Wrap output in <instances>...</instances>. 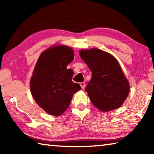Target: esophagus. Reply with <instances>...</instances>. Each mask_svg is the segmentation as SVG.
Listing matches in <instances>:
<instances>
[{
  "label": "esophagus",
  "instance_id": "1",
  "mask_svg": "<svg viewBox=\"0 0 154 154\" xmlns=\"http://www.w3.org/2000/svg\"><path fill=\"white\" fill-rule=\"evenodd\" d=\"M80 85H81V87H82V89H84L85 87V83L84 82H82V83H80Z\"/></svg>",
  "mask_w": 154,
  "mask_h": 154
}]
</instances>
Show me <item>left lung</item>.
I'll list each match as a JSON object with an SVG mask.
<instances>
[{
	"label": "left lung",
	"mask_w": 154,
	"mask_h": 154,
	"mask_svg": "<svg viewBox=\"0 0 154 154\" xmlns=\"http://www.w3.org/2000/svg\"><path fill=\"white\" fill-rule=\"evenodd\" d=\"M79 54L92 72L85 88L91 102L101 111L119 108L128 96L130 85L118 60L96 48L82 50Z\"/></svg>",
	"instance_id": "8db88e82"
}]
</instances>
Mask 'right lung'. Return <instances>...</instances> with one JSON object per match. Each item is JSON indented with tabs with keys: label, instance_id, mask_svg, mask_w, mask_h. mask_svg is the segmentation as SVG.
Here are the masks:
<instances>
[{
	"label": "right lung",
	"instance_id": "right-lung-1",
	"mask_svg": "<svg viewBox=\"0 0 154 154\" xmlns=\"http://www.w3.org/2000/svg\"><path fill=\"white\" fill-rule=\"evenodd\" d=\"M69 47L56 46L43 51L30 79V90L36 103L47 113L60 116L69 107L72 95L81 86L72 82L73 71L67 65L73 60Z\"/></svg>",
	"mask_w": 154,
	"mask_h": 154
}]
</instances>
